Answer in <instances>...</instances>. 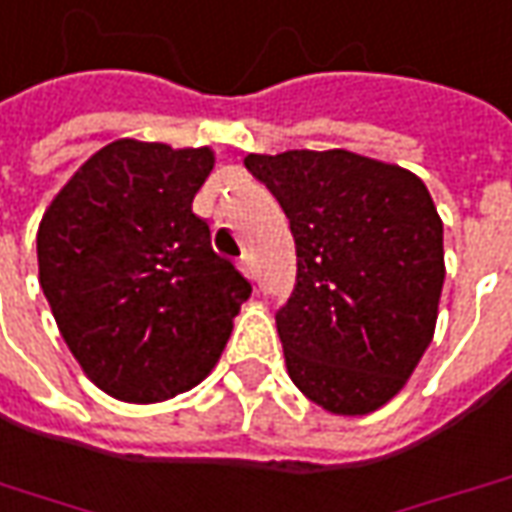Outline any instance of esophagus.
Returning a JSON list of instances; mask_svg holds the SVG:
<instances>
[{
    "mask_svg": "<svg viewBox=\"0 0 512 512\" xmlns=\"http://www.w3.org/2000/svg\"><path fill=\"white\" fill-rule=\"evenodd\" d=\"M241 271L246 274V277H249V280H255L257 269H255V260H252V255L241 257Z\"/></svg>",
    "mask_w": 512,
    "mask_h": 512,
    "instance_id": "obj_1",
    "label": "esophagus"
}]
</instances>
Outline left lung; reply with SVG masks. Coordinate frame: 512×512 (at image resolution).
Wrapping results in <instances>:
<instances>
[{"instance_id": "8db88e82", "label": "left lung", "mask_w": 512, "mask_h": 512, "mask_svg": "<svg viewBox=\"0 0 512 512\" xmlns=\"http://www.w3.org/2000/svg\"><path fill=\"white\" fill-rule=\"evenodd\" d=\"M288 215L297 283L277 311L285 367L333 415H367L415 373L446 280L443 221L415 173L350 151L243 159Z\"/></svg>"}]
</instances>
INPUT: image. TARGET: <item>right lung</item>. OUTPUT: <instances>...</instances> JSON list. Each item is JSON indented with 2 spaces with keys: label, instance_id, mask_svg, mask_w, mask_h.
Instances as JSON below:
<instances>
[{
  "label": "right lung",
  "instance_id": "1",
  "mask_svg": "<svg viewBox=\"0 0 512 512\" xmlns=\"http://www.w3.org/2000/svg\"><path fill=\"white\" fill-rule=\"evenodd\" d=\"M210 148L117 139L86 159L38 227V283L83 373L125 403L204 381L252 285L193 212Z\"/></svg>",
  "mask_w": 512,
  "mask_h": 512
}]
</instances>
